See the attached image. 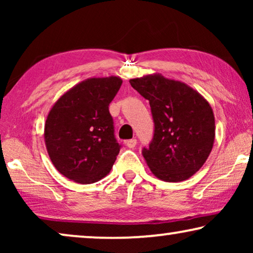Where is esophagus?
I'll list each match as a JSON object with an SVG mask.
<instances>
[{"label": "esophagus", "instance_id": "1", "mask_svg": "<svg viewBox=\"0 0 253 253\" xmlns=\"http://www.w3.org/2000/svg\"><path fill=\"white\" fill-rule=\"evenodd\" d=\"M136 144H137V139H130V140L126 141V145L129 148H133L134 146H136Z\"/></svg>", "mask_w": 253, "mask_h": 253}]
</instances>
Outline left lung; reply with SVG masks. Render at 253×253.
<instances>
[{
	"label": "left lung",
	"instance_id": "1",
	"mask_svg": "<svg viewBox=\"0 0 253 253\" xmlns=\"http://www.w3.org/2000/svg\"><path fill=\"white\" fill-rule=\"evenodd\" d=\"M150 101L154 136L144 148L152 174L166 182L185 181L209 158L215 138L213 109L204 96L185 83L160 74L130 79Z\"/></svg>",
	"mask_w": 253,
	"mask_h": 253
}]
</instances>
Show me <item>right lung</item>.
I'll use <instances>...</instances> for the list:
<instances>
[{
	"mask_svg": "<svg viewBox=\"0 0 253 253\" xmlns=\"http://www.w3.org/2000/svg\"><path fill=\"white\" fill-rule=\"evenodd\" d=\"M122 85L116 76L85 79L54 103L44 123V144L54 167L65 177L91 184L109 174L120 145L109 103Z\"/></svg>",
	"mask_w": 253,
	"mask_h": 253,
	"instance_id": "right-lung-1",
	"label": "right lung"
}]
</instances>
